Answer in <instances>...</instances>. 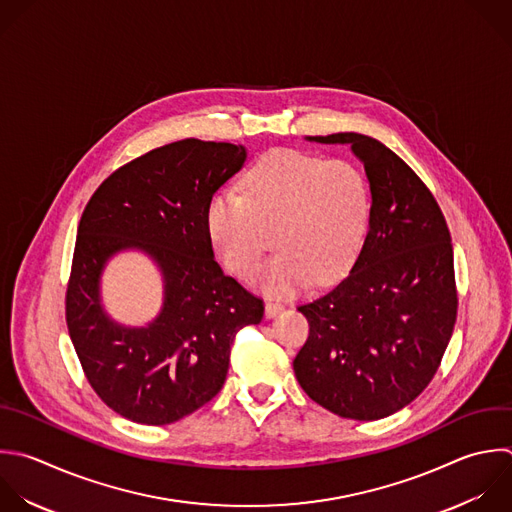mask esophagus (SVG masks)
Returning <instances> with one entry per match:
<instances>
[{
  "mask_svg": "<svg viewBox=\"0 0 512 512\" xmlns=\"http://www.w3.org/2000/svg\"><path fill=\"white\" fill-rule=\"evenodd\" d=\"M282 310H284V306H282V304H278V302H266V306H264L266 318H276Z\"/></svg>",
  "mask_w": 512,
  "mask_h": 512,
  "instance_id": "1",
  "label": "esophagus"
}]
</instances>
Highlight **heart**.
Here are the masks:
<instances>
[{
  "mask_svg": "<svg viewBox=\"0 0 512 512\" xmlns=\"http://www.w3.org/2000/svg\"><path fill=\"white\" fill-rule=\"evenodd\" d=\"M370 218V188L350 162H324L300 150L260 156L240 180V196L222 190L206 208L208 238L230 272L256 276L274 232L280 250L262 272V288L290 296L312 278L342 276L356 260Z\"/></svg>",
  "mask_w": 512,
  "mask_h": 512,
  "instance_id": "b5f03b06",
  "label": "heart"
}]
</instances>
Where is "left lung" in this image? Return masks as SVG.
I'll use <instances>...</instances> for the list:
<instances>
[{"instance_id": "obj_1", "label": "left lung", "mask_w": 512, "mask_h": 512, "mask_svg": "<svg viewBox=\"0 0 512 512\" xmlns=\"http://www.w3.org/2000/svg\"><path fill=\"white\" fill-rule=\"evenodd\" d=\"M370 184V218L350 274L298 306L310 324L294 358L304 392L326 410L378 420L432 380L456 322L454 256L446 220L424 182L382 142L340 132Z\"/></svg>"}]
</instances>
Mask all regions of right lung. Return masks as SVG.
<instances>
[{
    "instance_id": "right-lung-1",
    "label": "right lung",
    "mask_w": 512,
    "mask_h": 512,
    "mask_svg": "<svg viewBox=\"0 0 512 512\" xmlns=\"http://www.w3.org/2000/svg\"><path fill=\"white\" fill-rule=\"evenodd\" d=\"M246 156L196 138L156 148L104 180L82 214L66 322L88 382L128 420L162 426L210 402L236 332L264 316L262 300L222 272L206 232L208 202ZM126 249L163 274V308L146 327L116 323L101 304L103 268Z\"/></svg>"
}]
</instances>
